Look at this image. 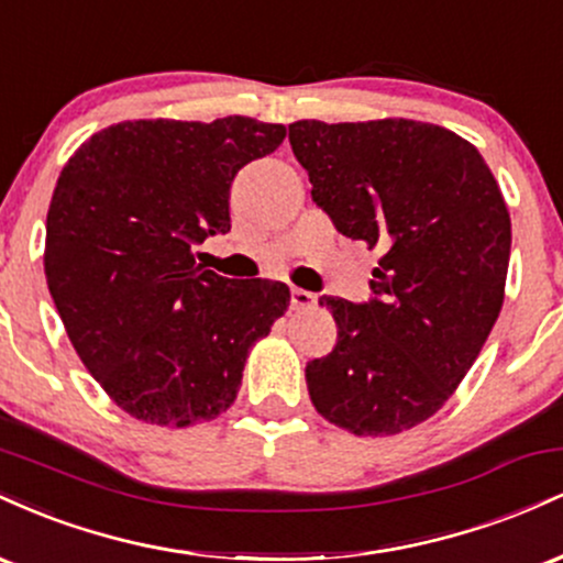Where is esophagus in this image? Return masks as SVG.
Segmentation results:
<instances>
[{
	"label": "esophagus",
	"instance_id": "1",
	"mask_svg": "<svg viewBox=\"0 0 563 563\" xmlns=\"http://www.w3.org/2000/svg\"><path fill=\"white\" fill-rule=\"evenodd\" d=\"M290 307L294 309H314L318 307V296L309 294L303 288H294L290 290Z\"/></svg>",
	"mask_w": 563,
	"mask_h": 563
}]
</instances>
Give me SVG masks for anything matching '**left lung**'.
Masks as SVG:
<instances>
[{"instance_id":"obj_1","label":"left lung","mask_w":563,"mask_h":563,"mask_svg":"<svg viewBox=\"0 0 563 563\" xmlns=\"http://www.w3.org/2000/svg\"><path fill=\"white\" fill-rule=\"evenodd\" d=\"M288 140L335 230L380 251L371 301L320 299L339 341L307 365L309 399L349 434H402L448 402L500 314L506 200L468 140L426 121H294Z\"/></svg>"}]
</instances>
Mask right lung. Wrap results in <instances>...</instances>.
Instances as JSON below:
<instances>
[{"label":"right lung","mask_w":563,"mask_h":563,"mask_svg":"<svg viewBox=\"0 0 563 563\" xmlns=\"http://www.w3.org/2000/svg\"><path fill=\"white\" fill-rule=\"evenodd\" d=\"M286 126L249 115L137 119L89 137L57 177L44 275L84 367L121 410L156 426L214 421L251 346L288 309L286 283L196 264L230 230V185Z\"/></svg>","instance_id":"add662e5"}]
</instances>
